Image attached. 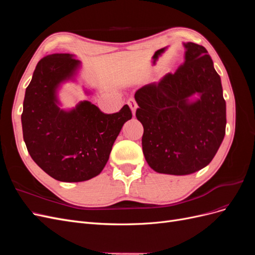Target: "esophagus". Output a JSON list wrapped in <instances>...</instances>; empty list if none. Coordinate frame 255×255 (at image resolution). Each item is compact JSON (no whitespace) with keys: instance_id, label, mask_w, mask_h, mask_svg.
<instances>
[{"instance_id":"obj_1","label":"esophagus","mask_w":255,"mask_h":255,"mask_svg":"<svg viewBox=\"0 0 255 255\" xmlns=\"http://www.w3.org/2000/svg\"><path fill=\"white\" fill-rule=\"evenodd\" d=\"M128 105L130 107V110H132V112H133V115L135 116L136 110H137V107H138V105H137V103H136V101H135V99H133V98L128 99Z\"/></svg>"}]
</instances>
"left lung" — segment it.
Returning <instances> with one entry per match:
<instances>
[{
    "mask_svg": "<svg viewBox=\"0 0 255 255\" xmlns=\"http://www.w3.org/2000/svg\"><path fill=\"white\" fill-rule=\"evenodd\" d=\"M184 47V64L174 73L135 94L143 155L158 173L186 175L204 168L226 134V101L213 60L202 45L187 42ZM195 93L200 98L189 103Z\"/></svg>",
    "mask_w": 255,
    "mask_h": 255,
    "instance_id": "obj_1",
    "label": "left lung"
}]
</instances>
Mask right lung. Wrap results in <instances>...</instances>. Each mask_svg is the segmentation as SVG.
I'll list each match as a JSON object with an SVG mask.
<instances>
[{
    "label": "right lung",
    "mask_w": 255,
    "mask_h": 255,
    "mask_svg": "<svg viewBox=\"0 0 255 255\" xmlns=\"http://www.w3.org/2000/svg\"><path fill=\"white\" fill-rule=\"evenodd\" d=\"M80 65L72 54L41 58L25 90L21 115L30 157L61 182H83L101 173L123 125L132 118L127 104L115 114H104L89 101L69 112L59 109L56 90Z\"/></svg>",
    "instance_id": "add662e5"
}]
</instances>
